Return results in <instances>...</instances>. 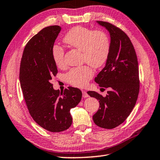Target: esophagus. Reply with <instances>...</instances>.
I'll return each instance as SVG.
<instances>
[{
	"label": "esophagus",
	"instance_id": "34e87169",
	"mask_svg": "<svg viewBox=\"0 0 160 160\" xmlns=\"http://www.w3.org/2000/svg\"><path fill=\"white\" fill-rule=\"evenodd\" d=\"M82 96H83V98H87V97H89V95L88 94V93L86 91H82Z\"/></svg>",
	"mask_w": 160,
	"mask_h": 160
}]
</instances>
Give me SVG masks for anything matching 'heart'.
I'll use <instances>...</instances> for the list:
<instances>
[{
	"label": "heart",
	"mask_w": 160,
	"mask_h": 160,
	"mask_svg": "<svg viewBox=\"0 0 160 160\" xmlns=\"http://www.w3.org/2000/svg\"><path fill=\"white\" fill-rule=\"evenodd\" d=\"M63 42L70 47L82 52V60L88 64L70 69L66 80L78 88L86 86L94 72L92 67L100 68L107 63L111 51V40L108 34L102 30H94L81 26L74 27L67 32ZM52 57L59 68L65 67L64 50L58 44L52 48Z\"/></svg>",
	"instance_id": "obj_1"
}]
</instances>
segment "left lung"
I'll return each instance as SVG.
<instances>
[{"label": "left lung", "instance_id": "1", "mask_svg": "<svg viewBox=\"0 0 160 160\" xmlns=\"http://www.w3.org/2000/svg\"><path fill=\"white\" fill-rule=\"evenodd\" d=\"M97 22L109 32L111 51L105 66L94 81L102 89L109 90L105 97L94 91L88 94L100 103L93 116L94 123L109 129L121 125L136 105L140 91L139 70L136 52L128 35L111 23Z\"/></svg>", "mask_w": 160, "mask_h": 160}]
</instances>
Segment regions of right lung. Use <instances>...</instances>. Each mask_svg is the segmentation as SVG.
I'll list each match as a JSON object with an SVG mask.
<instances>
[{
	"instance_id": "1",
	"label": "right lung",
	"mask_w": 160,
	"mask_h": 160,
	"mask_svg": "<svg viewBox=\"0 0 160 160\" xmlns=\"http://www.w3.org/2000/svg\"><path fill=\"white\" fill-rule=\"evenodd\" d=\"M61 27L44 28L27 42L20 68V82L29 112L35 122L51 132H61L72 125L70 109L80 102L82 93L68 87L55 90L51 80L58 74L52 48Z\"/></svg>"
}]
</instances>
